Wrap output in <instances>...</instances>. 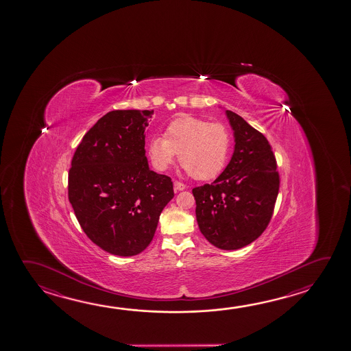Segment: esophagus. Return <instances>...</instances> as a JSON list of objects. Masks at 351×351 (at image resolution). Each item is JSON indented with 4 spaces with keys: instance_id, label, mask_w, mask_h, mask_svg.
Listing matches in <instances>:
<instances>
[{
    "instance_id": "1",
    "label": "esophagus",
    "mask_w": 351,
    "mask_h": 351,
    "mask_svg": "<svg viewBox=\"0 0 351 351\" xmlns=\"http://www.w3.org/2000/svg\"><path fill=\"white\" fill-rule=\"evenodd\" d=\"M184 189H186V184H182V182H178V181L173 182V190L184 191Z\"/></svg>"
}]
</instances>
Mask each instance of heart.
I'll use <instances>...</instances> for the list:
<instances>
[{
    "label": "heart",
    "mask_w": 351,
    "mask_h": 351,
    "mask_svg": "<svg viewBox=\"0 0 351 351\" xmlns=\"http://www.w3.org/2000/svg\"><path fill=\"white\" fill-rule=\"evenodd\" d=\"M230 144L226 125L181 116L169 123L165 136H155L149 141L148 154L158 171H167L178 154L181 167L192 178L207 181L217 178L226 167Z\"/></svg>",
    "instance_id": "1"
}]
</instances>
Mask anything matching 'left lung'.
I'll use <instances>...</instances> for the list:
<instances>
[{
    "label": "left lung",
    "mask_w": 351,
    "mask_h": 351,
    "mask_svg": "<svg viewBox=\"0 0 351 351\" xmlns=\"http://www.w3.org/2000/svg\"><path fill=\"white\" fill-rule=\"evenodd\" d=\"M235 147L224 171L212 184L192 190L198 228L212 245L237 250L258 239L269 226L280 175L270 143L232 111H226Z\"/></svg>",
    "instance_id": "1"
}]
</instances>
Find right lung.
Returning a JSON list of instances; mask_svg holds the SVG:
<instances>
[{
	"instance_id": "obj_1",
	"label": "right lung",
	"mask_w": 351,
	"mask_h": 351,
	"mask_svg": "<svg viewBox=\"0 0 351 351\" xmlns=\"http://www.w3.org/2000/svg\"><path fill=\"white\" fill-rule=\"evenodd\" d=\"M153 113L108 112L84 136L69 170V201L82 230L118 256L147 249L173 197L171 178L152 171L145 156Z\"/></svg>"
}]
</instances>
